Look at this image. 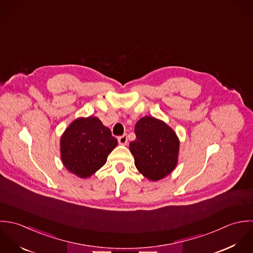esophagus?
<instances>
[{
    "label": "esophagus",
    "mask_w": 253,
    "mask_h": 253,
    "mask_svg": "<svg viewBox=\"0 0 253 253\" xmlns=\"http://www.w3.org/2000/svg\"><path fill=\"white\" fill-rule=\"evenodd\" d=\"M128 142V138H127V135H123V136H120L118 137V143L120 145H126Z\"/></svg>",
    "instance_id": "esophagus-1"
}]
</instances>
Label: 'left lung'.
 Here are the masks:
<instances>
[{
    "label": "left lung",
    "instance_id": "1",
    "mask_svg": "<svg viewBox=\"0 0 253 253\" xmlns=\"http://www.w3.org/2000/svg\"><path fill=\"white\" fill-rule=\"evenodd\" d=\"M135 134L130 152L140 173L152 181L169 175L177 165L180 148L173 129L159 119L145 116L136 123Z\"/></svg>",
    "mask_w": 253,
    "mask_h": 253
}]
</instances>
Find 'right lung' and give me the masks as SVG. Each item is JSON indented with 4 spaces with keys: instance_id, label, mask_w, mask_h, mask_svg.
Returning a JSON list of instances; mask_svg holds the SVG:
<instances>
[{
    "instance_id": "right-lung-1",
    "label": "right lung",
    "mask_w": 253,
    "mask_h": 253,
    "mask_svg": "<svg viewBox=\"0 0 253 253\" xmlns=\"http://www.w3.org/2000/svg\"><path fill=\"white\" fill-rule=\"evenodd\" d=\"M116 146L117 140L98 117H80L61 136L60 156L68 171L85 179L105 164Z\"/></svg>"
}]
</instances>
